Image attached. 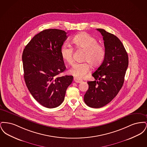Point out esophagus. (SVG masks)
<instances>
[{
  "label": "esophagus",
  "instance_id": "34e87169",
  "mask_svg": "<svg viewBox=\"0 0 147 147\" xmlns=\"http://www.w3.org/2000/svg\"><path fill=\"white\" fill-rule=\"evenodd\" d=\"M74 81L76 83H81L83 82L82 80L79 79H78L77 78H74Z\"/></svg>",
  "mask_w": 147,
  "mask_h": 147
}]
</instances>
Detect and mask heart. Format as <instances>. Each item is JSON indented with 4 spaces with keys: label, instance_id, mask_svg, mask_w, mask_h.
<instances>
[{
    "label": "heart",
    "instance_id": "obj_1",
    "mask_svg": "<svg viewBox=\"0 0 147 147\" xmlns=\"http://www.w3.org/2000/svg\"><path fill=\"white\" fill-rule=\"evenodd\" d=\"M72 43L76 49L84 51L83 61L88 62L91 67H98L104 61L106 55L105 47L98 43L94 37L85 32L80 33L73 37ZM73 48L68 45H63L61 49V55L63 60L70 65L73 62ZM88 63L74 64L69 73L78 79L83 78L90 70Z\"/></svg>",
    "mask_w": 147,
    "mask_h": 147
}]
</instances>
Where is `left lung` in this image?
I'll return each instance as SVG.
<instances>
[{
  "mask_svg": "<svg viewBox=\"0 0 147 147\" xmlns=\"http://www.w3.org/2000/svg\"><path fill=\"white\" fill-rule=\"evenodd\" d=\"M104 41L106 55L102 64L92 74L95 80L88 82L85 103L100 108L111 102L121 89L128 65V57L117 37L102 28H97Z\"/></svg>",
  "mask_w": 147,
  "mask_h": 147,
  "instance_id": "obj_1",
  "label": "left lung"
}]
</instances>
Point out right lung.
I'll use <instances>...</instances> for the list:
<instances>
[{
  "label": "right lung",
  "mask_w": 147,
  "mask_h": 147,
  "mask_svg": "<svg viewBox=\"0 0 147 147\" xmlns=\"http://www.w3.org/2000/svg\"><path fill=\"white\" fill-rule=\"evenodd\" d=\"M67 34L58 29L45 30L35 35L22 53L26 85L35 100L47 108L57 107L63 102L73 79L72 76H58L66 69L61 49Z\"/></svg>",
  "instance_id": "obj_1"
}]
</instances>
